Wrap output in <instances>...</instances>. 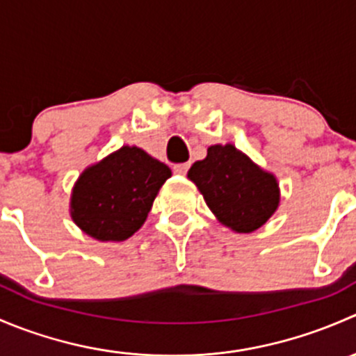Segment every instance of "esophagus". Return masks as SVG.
Masks as SVG:
<instances>
[{"instance_id": "34e87169", "label": "esophagus", "mask_w": 356, "mask_h": 356, "mask_svg": "<svg viewBox=\"0 0 356 356\" xmlns=\"http://www.w3.org/2000/svg\"><path fill=\"white\" fill-rule=\"evenodd\" d=\"M189 170V163H177L174 165V174L177 175H186Z\"/></svg>"}]
</instances>
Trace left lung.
Listing matches in <instances>:
<instances>
[{
	"mask_svg": "<svg viewBox=\"0 0 356 356\" xmlns=\"http://www.w3.org/2000/svg\"><path fill=\"white\" fill-rule=\"evenodd\" d=\"M208 208L236 232H253L277 210L279 186L232 145L208 148L207 158L189 168Z\"/></svg>",
	"mask_w": 356,
	"mask_h": 356,
	"instance_id": "1",
	"label": "left lung"
}]
</instances>
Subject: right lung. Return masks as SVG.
<instances>
[{
  "mask_svg": "<svg viewBox=\"0 0 356 356\" xmlns=\"http://www.w3.org/2000/svg\"><path fill=\"white\" fill-rule=\"evenodd\" d=\"M170 168L136 146H124L79 177L72 218L98 241H124L148 217Z\"/></svg>",
  "mask_w": 356,
  "mask_h": 356,
  "instance_id": "add662e5",
  "label": "right lung"
}]
</instances>
